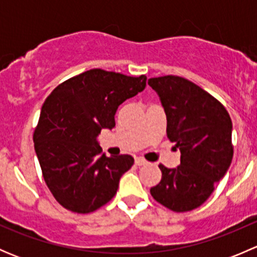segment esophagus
<instances>
[{
	"mask_svg": "<svg viewBox=\"0 0 257 257\" xmlns=\"http://www.w3.org/2000/svg\"><path fill=\"white\" fill-rule=\"evenodd\" d=\"M147 163V160L143 159V158H136V164L139 165V167H141V165H145Z\"/></svg>",
	"mask_w": 257,
	"mask_h": 257,
	"instance_id": "obj_1",
	"label": "esophagus"
}]
</instances>
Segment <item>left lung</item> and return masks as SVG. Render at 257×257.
Returning a JSON list of instances; mask_svg holds the SVG:
<instances>
[{
	"instance_id": "left-lung-1",
	"label": "left lung",
	"mask_w": 257,
	"mask_h": 257,
	"mask_svg": "<svg viewBox=\"0 0 257 257\" xmlns=\"http://www.w3.org/2000/svg\"><path fill=\"white\" fill-rule=\"evenodd\" d=\"M167 114V137L180 150V165L159 164L162 180L153 198L175 212L203 205L231 164L232 123L226 108L195 83L178 76L150 78Z\"/></svg>"
}]
</instances>
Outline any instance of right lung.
<instances>
[{
	"label": "right lung",
	"instance_id": "right-lung-1",
	"mask_svg": "<svg viewBox=\"0 0 257 257\" xmlns=\"http://www.w3.org/2000/svg\"><path fill=\"white\" fill-rule=\"evenodd\" d=\"M145 85V76L94 68L62 82L45 100L33 132L35 150L46 185L64 209L89 214L116 194L134 158H108L95 137L115 126L119 105Z\"/></svg>",
	"mask_w": 257,
	"mask_h": 257
}]
</instances>
